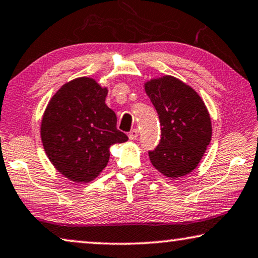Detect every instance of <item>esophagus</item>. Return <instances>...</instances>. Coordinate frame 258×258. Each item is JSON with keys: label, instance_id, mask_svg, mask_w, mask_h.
Returning a JSON list of instances; mask_svg holds the SVG:
<instances>
[{"label": "esophagus", "instance_id": "obj_1", "mask_svg": "<svg viewBox=\"0 0 258 258\" xmlns=\"http://www.w3.org/2000/svg\"><path fill=\"white\" fill-rule=\"evenodd\" d=\"M138 136H139V131H138L137 128L132 130V131H131V132L128 133V138H130L131 140H136L137 138H138Z\"/></svg>", "mask_w": 258, "mask_h": 258}]
</instances>
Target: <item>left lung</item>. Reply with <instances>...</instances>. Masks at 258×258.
Here are the masks:
<instances>
[{"mask_svg":"<svg viewBox=\"0 0 258 258\" xmlns=\"http://www.w3.org/2000/svg\"><path fill=\"white\" fill-rule=\"evenodd\" d=\"M145 92L160 119L161 139L148 152L155 169L180 179L197 168L212 140V120L202 98L193 88L165 75L144 83Z\"/></svg>","mask_w":258,"mask_h":258,"instance_id":"8db88e82","label":"left lung"}]
</instances>
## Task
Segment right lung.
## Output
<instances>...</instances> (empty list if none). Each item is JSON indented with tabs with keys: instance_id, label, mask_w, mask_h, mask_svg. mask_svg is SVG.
<instances>
[{
	"instance_id": "right-lung-1",
	"label": "right lung",
	"mask_w": 258,
	"mask_h": 258,
	"mask_svg": "<svg viewBox=\"0 0 258 258\" xmlns=\"http://www.w3.org/2000/svg\"><path fill=\"white\" fill-rule=\"evenodd\" d=\"M108 93L96 79L65 83L46 105L41 139L49 160L61 175L88 183L106 167L110 147L128 140L117 130V115L105 104Z\"/></svg>"
}]
</instances>
